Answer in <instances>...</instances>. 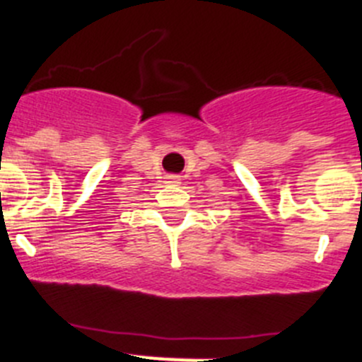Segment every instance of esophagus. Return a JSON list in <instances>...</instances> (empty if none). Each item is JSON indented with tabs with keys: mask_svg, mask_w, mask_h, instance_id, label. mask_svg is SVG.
<instances>
[{
	"mask_svg": "<svg viewBox=\"0 0 362 362\" xmlns=\"http://www.w3.org/2000/svg\"><path fill=\"white\" fill-rule=\"evenodd\" d=\"M165 184H180V178L177 175H165Z\"/></svg>",
	"mask_w": 362,
	"mask_h": 362,
	"instance_id": "esophagus-1",
	"label": "esophagus"
}]
</instances>
